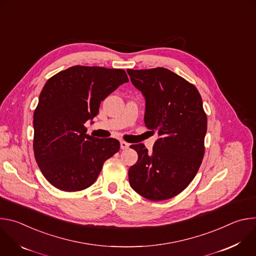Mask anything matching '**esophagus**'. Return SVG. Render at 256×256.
<instances>
[{
    "mask_svg": "<svg viewBox=\"0 0 256 256\" xmlns=\"http://www.w3.org/2000/svg\"><path fill=\"white\" fill-rule=\"evenodd\" d=\"M130 147V144L124 142V140H120V148L124 150V149H128Z\"/></svg>",
    "mask_w": 256,
    "mask_h": 256,
    "instance_id": "esophagus-1",
    "label": "esophagus"
}]
</instances>
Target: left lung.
Here are the masks:
<instances>
[{
  "label": "left lung",
  "mask_w": 256,
  "mask_h": 256,
  "mask_svg": "<svg viewBox=\"0 0 256 256\" xmlns=\"http://www.w3.org/2000/svg\"><path fill=\"white\" fill-rule=\"evenodd\" d=\"M132 85L146 99L144 124L159 138L153 151L132 144L138 158L128 170L132 188L153 202L184 192L204 155L206 114L194 85L165 68L130 70Z\"/></svg>",
  "instance_id": "left-lung-1"
}]
</instances>
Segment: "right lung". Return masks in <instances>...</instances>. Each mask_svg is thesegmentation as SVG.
Masks as SVG:
<instances>
[{"mask_svg":"<svg viewBox=\"0 0 256 256\" xmlns=\"http://www.w3.org/2000/svg\"><path fill=\"white\" fill-rule=\"evenodd\" d=\"M126 82L124 70L85 66L48 80L33 114V150L54 188L70 192L91 186L104 162L120 151L118 140L89 136L84 124L98 114L101 101Z\"/></svg>","mask_w":256,"mask_h":256,"instance_id":"1","label":"right lung"}]
</instances>
